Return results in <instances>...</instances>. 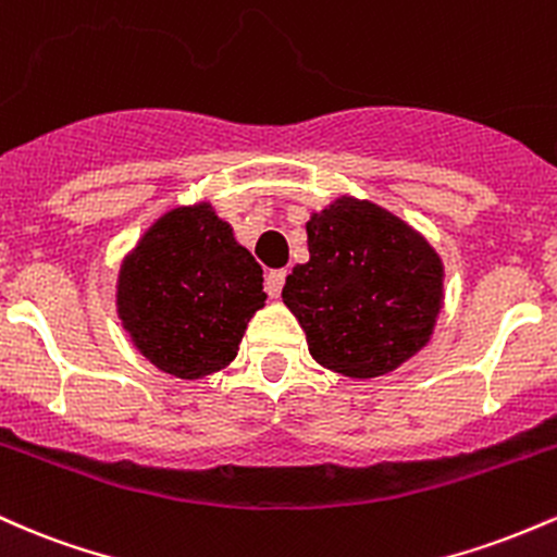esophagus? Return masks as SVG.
<instances>
[{"mask_svg":"<svg viewBox=\"0 0 557 557\" xmlns=\"http://www.w3.org/2000/svg\"><path fill=\"white\" fill-rule=\"evenodd\" d=\"M284 281H286V271H271L265 276V292L271 299L281 297V289H284Z\"/></svg>","mask_w":557,"mask_h":557,"instance_id":"1","label":"esophagus"}]
</instances>
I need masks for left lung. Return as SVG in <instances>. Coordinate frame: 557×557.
I'll list each match as a JSON object with an SVG mask.
<instances>
[{"label": "left lung", "mask_w": 557, "mask_h": 557, "mask_svg": "<svg viewBox=\"0 0 557 557\" xmlns=\"http://www.w3.org/2000/svg\"><path fill=\"white\" fill-rule=\"evenodd\" d=\"M310 260L286 276L284 305L310 355L349 379H376L426 347L445 305L436 249L395 212L336 197L312 212Z\"/></svg>", "instance_id": "obj_1"}]
</instances>
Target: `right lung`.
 <instances>
[{
	"label": "right lung",
	"instance_id": "1",
	"mask_svg": "<svg viewBox=\"0 0 557 557\" xmlns=\"http://www.w3.org/2000/svg\"><path fill=\"white\" fill-rule=\"evenodd\" d=\"M117 318L139 352L176 379L226 368L265 305L262 268L210 202L160 215L121 262Z\"/></svg>",
	"mask_w": 557,
	"mask_h": 557
}]
</instances>
